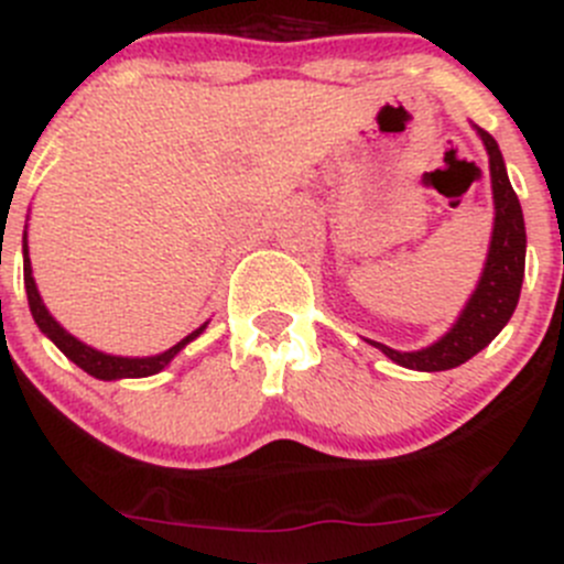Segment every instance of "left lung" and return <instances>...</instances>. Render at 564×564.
Listing matches in <instances>:
<instances>
[{"label":"left lung","mask_w":564,"mask_h":564,"mask_svg":"<svg viewBox=\"0 0 564 564\" xmlns=\"http://www.w3.org/2000/svg\"><path fill=\"white\" fill-rule=\"evenodd\" d=\"M477 134L482 137L485 149L490 156V184H494V237H490L488 261H485L482 278L474 289L471 300L466 303L463 314L452 325L446 336L415 352H399L380 341H369L380 349L393 364L413 371H446L466 364L468 358L488 347L501 327L510 322L521 297L523 264H527V228H523V212L518 204V195L507 176L505 160L494 137L477 126Z\"/></svg>","instance_id":"1"}]
</instances>
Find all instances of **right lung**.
Here are the masks:
<instances>
[{
    "mask_svg": "<svg viewBox=\"0 0 564 564\" xmlns=\"http://www.w3.org/2000/svg\"><path fill=\"white\" fill-rule=\"evenodd\" d=\"M24 289H26V300H30V311H32V319L35 325L41 327V333H46L54 344L59 347V352L65 355L68 360H74L79 369H85L87 375L98 377V380H123V377H151L156 371L165 369L184 347H187L193 338H198L200 333L206 330V325H200L198 330L189 333L187 338L176 344V347L165 349L160 355H151V358H120V355H107V352H98V349L87 347L82 344L79 338L70 336L57 319L46 311L43 305L41 294H37L35 286V278H32V267H30V250H26V234H24Z\"/></svg>",
    "mask_w": 564,
    "mask_h": 564,
    "instance_id": "add662e5",
    "label": "right lung"
}]
</instances>
